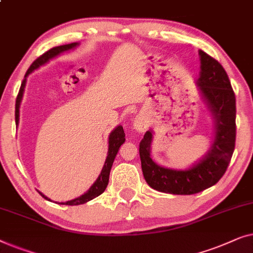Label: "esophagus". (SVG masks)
<instances>
[{"label":"esophagus","mask_w":253,"mask_h":253,"mask_svg":"<svg viewBox=\"0 0 253 253\" xmlns=\"http://www.w3.org/2000/svg\"><path fill=\"white\" fill-rule=\"evenodd\" d=\"M133 126L138 133H143V131L147 130V128L149 126V120L144 115H138L135 117Z\"/></svg>","instance_id":"esophagus-1"}]
</instances>
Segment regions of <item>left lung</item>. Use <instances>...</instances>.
Returning a JSON list of instances; mask_svg holds the SVG:
<instances>
[{
    "label": "left lung",
    "mask_w": 253,
    "mask_h": 253,
    "mask_svg": "<svg viewBox=\"0 0 253 253\" xmlns=\"http://www.w3.org/2000/svg\"><path fill=\"white\" fill-rule=\"evenodd\" d=\"M201 72L196 81L202 101L214 123V140L203 158L186 169H169L150 157L151 129L140 143L143 176L152 189L173 195H193L214 186L225 174L236 140V99L226 71L218 60L199 50Z\"/></svg>",
    "instance_id": "obj_1"
}]
</instances>
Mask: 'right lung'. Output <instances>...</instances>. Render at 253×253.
<instances>
[{
  "instance_id": "obj_1",
  "label": "right lung",
  "mask_w": 253,
  "mask_h": 253,
  "mask_svg": "<svg viewBox=\"0 0 253 253\" xmlns=\"http://www.w3.org/2000/svg\"><path fill=\"white\" fill-rule=\"evenodd\" d=\"M78 45H79L78 42H73V43L63 44V45H59V47L51 48L50 50L44 52L43 55L40 56L39 58H37L33 63H32L30 69L27 70L26 74H25V78H24L23 83H21L20 89H19V92H18V96H17V99H16V112H15L16 125H18V124H19V108H20L21 99H23L25 86H26L27 77L30 76V74L33 72L34 70H37L40 66L44 65V64L48 63L50 59L55 58V57L59 56V55H62L63 52L73 50V49H76ZM124 142H125V131H124L123 126L119 125V126H117L115 129H113L109 135L108 156H106L104 166H103V169L101 170V174L98 175L97 180H96L95 182L92 183V186L89 188V189H88L87 193H84V195H81V196L74 198V199H71V201H67L65 203H58V204H63V205L84 204V203L89 202V201H91V199H94L95 197H97L101 194L104 193V190L106 189V187H108V183H109L110 170H111L112 164H113V162H115V158H116L117 154H118L120 145H122ZM39 194H40L44 199H47V201H50V199H49L47 196H44V195L40 193V191H39Z\"/></svg>"
}]
</instances>
